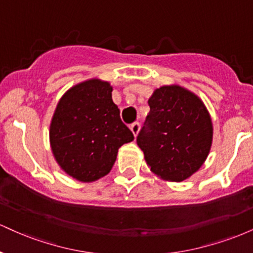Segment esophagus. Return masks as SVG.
<instances>
[{"label":"esophagus","mask_w":253,"mask_h":253,"mask_svg":"<svg viewBox=\"0 0 253 253\" xmlns=\"http://www.w3.org/2000/svg\"><path fill=\"white\" fill-rule=\"evenodd\" d=\"M129 128L133 132V134H134V136H136V134H138V132H139V129H140V124H139V123L132 124L129 126Z\"/></svg>","instance_id":"1"}]
</instances>
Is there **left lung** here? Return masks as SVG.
I'll list each match as a JSON object with an SVG mask.
<instances>
[{"label": "left lung", "instance_id": "1", "mask_svg": "<svg viewBox=\"0 0 253 253\" xmlns=\"http://www.w3.org/2000/svg\"><path fill=\"white\" fill-rule=\"evenodd\" d=\"M150 114L136 136L151 171L181 182L201 168L210 153L211 120L205 104L178 85L162 86L149 100Z\"/></svg>", "mask_w": 253, "mask_h": 253}]
</instances>
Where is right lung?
<instances>
[{
	"instance_id": "add662e5",
	"label": "right lung",
	"mask_w": 253,
	"mask_h": 253,
	"mask_svg": "<svg viewBox=\"0 0 253 253\" xmlns=\"http://www.w3.org/2000/svg\"><path fill=\"white\" fill-rule=\"evenodd\" d=\"M112 86L100 80L77 84L60 98L50 127L53 155L68 175L81 182L109 172L118 150L134 139L112 100Z\"/></svg>"
}]
</instances>
